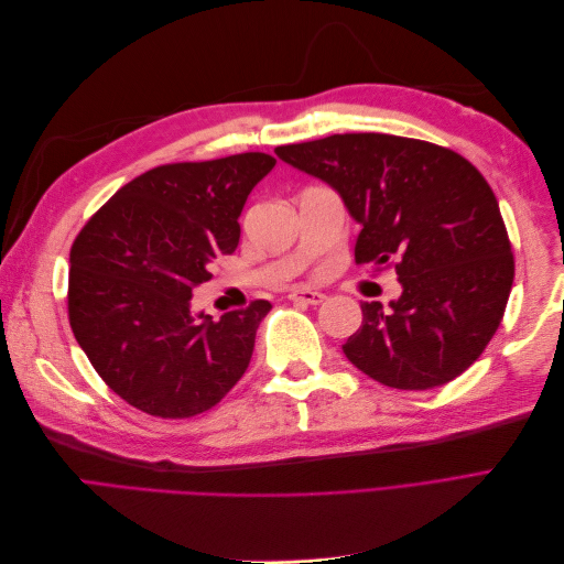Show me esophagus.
<instances>
[{
  "mask_svg": "<svg viewBox=\"0 0 564 564\" xmlns=\"http://www.w3.org/2000/svg\"><path fill=\"white\" fill-rule=\"evenodd\" d=\"M324 299L322 292H315V289H296V292L289 294V301L294 303H305V305H319Z\"/></svg>",
  "mask_w": 564,
  "mask_h": 564,
  "instance_id": "1",
  "label": "esophagus"
}]
</instances>
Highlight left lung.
<instances>
[{
    "label": "left lung",
    "instance_id": "1",
    "mask_svg": "<svg viewBox=\"0 0 564 564\" xmlns=\"http://www.w3.org/2000/svg\"><path fill=\"white\" fill-rule=\"evenodd\" d=\"M275 155L327 183L360 235L355 261L395 259L402 294L362 301L344 346L369 379L400 390L449 383L497 334L516 263L489 183L449 148L390 133H334Z\"/></svg>",
    "mask_w": 564,
    "mask_h": 564
}]
</instances>
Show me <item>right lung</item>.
Returning a JSON list of instances; mask_svg holds the SVG:
<instances>
[{"instance_id": "right-lung-1", "label": "right lung", "mask_w": 564, "mask_h": 564, "mask_svg": "<svg viewBox=\"0 0 564 564\" xmlns=\"http://www.w3.org/2000/svg\"><path fill=\"white\" fill-rule=\"evenodd\" d=\"M275 166L265 152L164 164L127 183L70 249L67 313L79 348L150 416L207 412L242 379L268 301L212 319L193 292L240 242L245 202Z\"/></svg>"}]
</instances>
